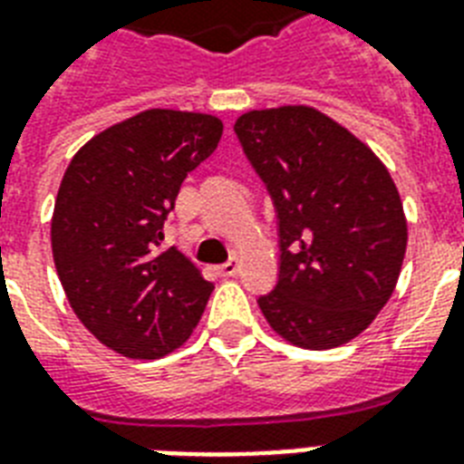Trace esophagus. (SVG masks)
Segmentation results:
<instances>
[{
	"instance_id": "esophagus-1",
	"label": "esophagus",
	"mask_w": 464,
	"mask_h": 464,
	"mask_svg": "<svg viewBox=\"0 0 464 464\" xmlns=\"http://www.w3.org/2000/svg\"><path fill=\"white\" fill-rule=\"evenodd\" d=\"M238 269H240V260H238V257H231V260L224 262V265L218 267V275H221V276H236V275H238Z\"/></svg>"
}]
</instances>
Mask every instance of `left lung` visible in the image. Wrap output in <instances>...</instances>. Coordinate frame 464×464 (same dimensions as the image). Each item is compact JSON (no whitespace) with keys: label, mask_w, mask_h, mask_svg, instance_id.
<instances>
[{"label":"left lung","mask_w":464,"mask_h":464,"mask_svg":"<svg viewBox=\"0 0 464 464\" xmlns=\"http://www.w3.org/2000/svg\"><path fill=\"white\" fill-rule=\"evenodd\" d=\"M233 130L276 211L279 279L260 310L291 344H344L373 323L402 269L407 221L388 168L305 105L250 111Z\"/></svg>","instance_id":"obj_1"}]
</instances>
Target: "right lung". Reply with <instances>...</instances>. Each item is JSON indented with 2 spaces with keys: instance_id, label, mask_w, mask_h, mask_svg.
Returning <instances> with one entry per match:
<instances>
[{
  "instance_id": "right-lung-1",
  "label": "right lung",
  "mask_w": 464,
  "mask_h": 464,
  "mask_svg": "<svg viewBox=\"0 0 464 464\" xmlns=\"http://www.w3.org/2000/svg\"><path fill=\"white\" fill-rule=\"evenodd\" d=\"M221 132L202 112L144 111L83 144L62 178L54 267L76 317L112 352L166 356L202 317L214 284L160 240L182 180Z\"/></svg>"
}]
</instances>
